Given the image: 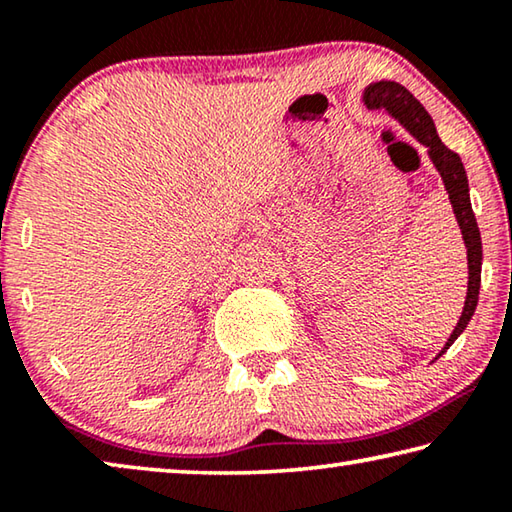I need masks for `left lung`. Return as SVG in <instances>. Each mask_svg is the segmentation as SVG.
<instances>
[{
    "mask_svg": "<svg viewBox=\"0 0 512 512\" xmlns=\"http://www.w3.org/2000/svg\"><path fill=\"white\" fill-rule=\"evenodd\" d=\"M363 103L368 108H384L397 124H400L406 133L415 137L424 149L429 153V160L433 167L443 178V185L449 194V203H452L454 216L461 228L463 244L467 248V296L463 305V314L458 318L454 332L449 334L445 348L440 354L449 350L458 336L463 334V329L470 323L474 316L476 302H479V287H481V262H483V248H481V232L476 225L472 203H470V185H467V173L458 153L447 149L436 133V124L427 110L422 108V103L413 97V94L404 88V85L395 81H377L370 83L363 90ZM438 354V357H440Z\"/></svg>",
    "mask_w": 512,
    "mask_h": 512,
    "instance_id": "left-lung-1",
    "label": "left lung"
}]
</instances>
